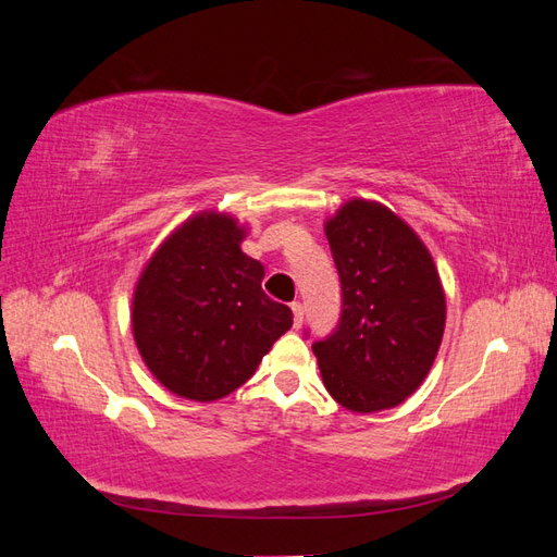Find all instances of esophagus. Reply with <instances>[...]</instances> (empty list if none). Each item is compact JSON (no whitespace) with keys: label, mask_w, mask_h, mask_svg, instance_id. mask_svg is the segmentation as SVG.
<instances>
[{"label":"esophagus","mask_w":557,"mask_h":557,"mask_svg":"<svg viewBox=\"0 0 557 557\" xmlns=\"http://www.w3.org/2000/svg\"><path fill=\"white\" fill-rule=\"evenodd\" d=\"M290 309L295 313V327H299L301 320H305V305H301V301H293Z\"/></svg>","instance_id":"obj_1"}]
</instances>
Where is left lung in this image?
Instances as JSON below:
<instances>
[{
	"instance_id": "obj_1",
	"label": "left lung",
	"mask_w": 557,
	"mask_h": 557,
	"mask_svg": "<svg viewBox=\"0 0 557 557\" xmlns=\"http://www.w3.org/2000/svg\"><path fill=\"white\" fill-rule=\"evenodd\" d=\"M325 234L342 281V315L313 342L320 376L342 407L374 413L425 381L440 350L446 297L428 248L391 209L350 199Z\"/></svg>"
}]
</instances>
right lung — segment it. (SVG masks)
I'll list each match as a JSON object with an SVG mask.
<instances>
[{
	"instance_id": "add662e5",
	"label": "right lung",
	"mask_w": 557,
	"mask_h": 557,
	"mask_svg": "<svg viewBox=\"0 0 557 557\" xmlns=\"http://www.w3.org/2000/svg\"><path fill=\"white\" fill-rule=\"evenodd\" d=\"M242 239L234 218L199 213L158 248L134 290V342L181 397L213 401L237 391L293 325L290 307L264 295V267Z\"/></svg>"
}]
</instances>
